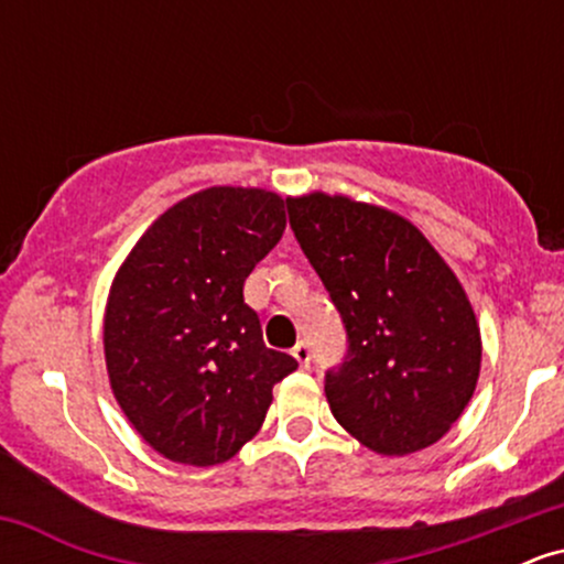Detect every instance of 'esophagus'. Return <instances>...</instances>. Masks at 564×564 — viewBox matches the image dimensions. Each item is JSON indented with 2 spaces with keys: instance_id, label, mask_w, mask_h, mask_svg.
Masks as SVG:
<instances>
[{
  "instance_id": "obj_1",
  "label": "esophagus",
  "mask_w": 564,
  "mask_h": 564,
  "mask_svg": "<svg viewBox=\"0 0 564 564\" xmlns=\"http://www.w3.org/2000/svg\"><path fill=\"white\" fill-rule=\"evenodd\" d=\"M291 355H294V358L300 360L302 368L310 366V345H307V341H296V345L291 347Z\"/></svg>"
}]
</instances>
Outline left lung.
I'll return each mask as SVG.
<instances>
[{"mask_svg":"<svg viewBox=\"0 0 564 564\" xmlns=\"http://www.w3.org/2000/svg\"><path fill=\"white\" fill-rule=\"evenodd\" d=\"M286 206L347 332L345 360L326 371L336 422L384 456L437 443L480 377V328L458 278L392 212L326 193Z\"/></svg>","mask_w":564,"mask_h":564,"instance_id":"1","label":"left lung"}]
</instances>
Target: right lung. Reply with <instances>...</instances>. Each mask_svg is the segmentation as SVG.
<instances>
[{"label":"right lung","instance_id":"right-lung-1","mask_svg":"<svg viewBox=\"0 0 564 564\" xmlns=\"http://www.w3.org/2000/svg\"><path fill=\"white\" fill-rule=\"evenodd\" d=\"M286 230L283 198L209 187L164 212L116 273L106 366L121 411L161 456L212 467L260 432L296 360L262 341L243 281Z\"/></svg>","mask_w":564,"mask_h":564}]
</instances>
